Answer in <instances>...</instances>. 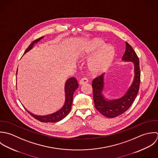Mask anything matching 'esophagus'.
Segmentation results:
<instances>
[{
    "label": "esophagus",
    "instance_id": "esophagus-1",
    "mask_svg": "<svg viewBox=\"0 0 158 158\" xmlns=\"http://www.w3.org/2000/svg\"><path fill=\"white\" fill-rule=\"evenodd\" d=\"M88 82V79L86 77H83L82 79H81V80L79 81V84L80 85H82L84 84H86Z\"/></svg>",
    "mask_w": 158,
    "mask_h": 158
}]
</instances>
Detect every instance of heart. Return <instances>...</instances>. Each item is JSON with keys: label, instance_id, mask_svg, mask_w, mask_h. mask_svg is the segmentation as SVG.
Returning a JSON list of instances; mask_svg holds the SVG:
<instances>
[{"label": "heart", "instance_id": "1", "mask_svg": "<svg viewBox=\"0 0 158 158\" xmlns=\"http://www.w3.org/2000/svg\"><path fill=\"white\" fill-rule=\"evenodd\" d=\"M95 54L89 61L90 71L94 74H99L104 71L110 64L115 56V49L110 44L100 39H94L86 47L84 55L89 57Z\"/></svg>", "mask_w": 158, "mask_h": 158}]
</instances>
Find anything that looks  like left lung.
Segmentation results:
<instances>
[{
    "label": "left lung",
    "mask_w": 158,
    "mask_h": 158,
    "mask_svg": "<svg viewBox=\"0 0 158 158\" xmlns=\"http://www.w3.org/2000/svg\"><path fill=\"white\" fill-rule=\"evenodd\" d=\"M124 62L134 63V77L133 81L125 94L120 98L108 99L102 94L104 87V74L96 77L92 82L94 101L96 109L108 118L116 117L131 107L138 94L140 82V71L139 58L130 44L126 42V51L122 59Z\"/></svg>",
    "instance_id": "8db88e82"
}]
</instances>
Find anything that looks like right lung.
Segmentation results:
<instances>
[{"label": "right lung", "mask_w": 158, "mask_h": 158, "mask_svg": "<svg viewBox=\"0 0 158 158\" xmlns=\"http://www.w3.org/2000/svg\"><path fill=\"white\" fill-rule=\"evenodd\" d=\"M44 36L40 37L35 41H33L32 43L29 45V46L27 48V49L25 51L24 54L27 53L28 51H29L31 49H32L34 46V44L38 41H40L42 38H43ZM18 73V69H17V72L16 74ZM78 83L77 80L74 77H71L68 79L64 84V95H65V101L64 103L63 104V107L59 110L58 111L49 114L47 115H35L30 112L26 107H24L26 109V110L35 119L39 120L41 122L43 123H55L59 122L63 119L70 112L71 109V105L73 100V95L74 92L75 90L78 88Z\"/></svg>", "instance_id": "add662e5"}]
</instances>
